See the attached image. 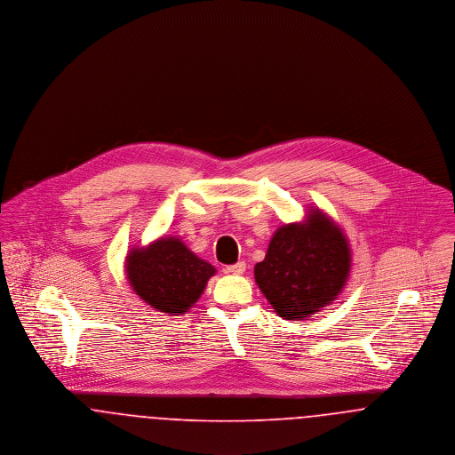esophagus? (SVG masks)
Here are the masks:
<instances>
[{"mask_svg":"<svg viewBox=\"0 0 455 455\" xmlns=\"http://www.w3.org/2000/svg\"><path fill=\"white\" fill-rule=\"evenodd\" d=\"M243 271H245V262L243 260H238L235 264L225 266V273H228V275H242Z\"/></svg>","mask_w":455,"mask_h":455,"instance_id":"1","label":"esophagus"}]
</instances>
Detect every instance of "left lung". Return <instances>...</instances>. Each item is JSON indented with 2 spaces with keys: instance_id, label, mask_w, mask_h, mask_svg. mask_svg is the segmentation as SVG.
Listing matches in <instances>:
<instances>
[{
  "instance_id": "obj_1",
  "label": "left lung",
  "mask_w": 455,
  "mask_h": 455,
  "mask_svg": "<svg viewBox=\"0 0 455 455\" xmlns=\"http://www.w3.org/2000/svg\"><path fill=\"white\" fill-rule=\"evenodd\" d=\"M349 262L347 238L315 212L303 225H283L254 275L276 314L300 321L336 299L347 283Z\"/></svg>"
}]
</instances>
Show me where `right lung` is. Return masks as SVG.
I'll return each instance as SVG.
<instances>
[{
  "label": "right lung",
  "instance_id": "obj_1",
  "mask_svg": "<svg viewBox=\"0 0 455 455\" xmlns=\"http://www.w3.org/2000/svg\"><path fill=\"white\" fill-rule=\"evenodd\" d=\"M132 290L153 308L184 314L201 297L215 267L195 256L179 238H160L128 256Z\"/></svg>",
  "mask_w": 455,
  "mask_h": 455
}]
</instances>
